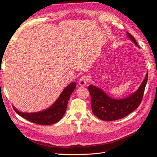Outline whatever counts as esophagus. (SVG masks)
<instances>
[{
  "instance_id": "esophagus-1",
  "label": "esophagus",
  "mask_w": 157,
  "mask_h": 157,
  "mask_svg": "<svg viewBox=\"0 0 157 157\" xmlns=\"http://www.w3.org/2000/svg\"><path fill=\"white\" fill-rule=\"evenodd\" d=\"M88 81V78L86 76H82L78 80V84L80 86H84L86 84L87 82Z\"/></svg>"
}]
</instances>
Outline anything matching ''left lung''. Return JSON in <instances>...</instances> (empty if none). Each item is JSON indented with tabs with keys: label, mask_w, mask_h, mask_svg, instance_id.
Wrapping results in <instances>:
<instances>
[{
	"label": "left lung",
	"mask_w": 157,
	"mask_h": 157,
	"mask_svg": "<svg viewBox=\"0 0 157 157\" xmlns=\"http://www.w3.org/2000/svg\"><path fill=\"white\" fill-rule=\"evenodd\" d=\"M127 35L139 47L135 38L127 32ZM148 73L137 91L124 99H113L100 88L90 85L88 90L91 96L92 112L98 118L105 121H111L124 118L139 107L144 96Z\"/></svg>",
	"instance_id": "left-lung-1"
}]
</instances>
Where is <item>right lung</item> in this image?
<instances>
[{
  "label": "right lung",
  "instance_id": "right-lung-1",
  "mask_svg": "<svg viewBox=\"0 0 157 157\" xmlns=\"http://www.w3.org/2000/svg\"><path fill=\"white\" fill-rule=\"evenodd\" d=\"M77 86L75 82L71 83L61 92L58 99L50 108L36 113H22L13 107L14 111L26 120L37 124L50 125L58 122L63 117L67 109V103Z\"/></svg>",
  "mask_w": 157,
  "mask_h": 157
}]
</instances>
